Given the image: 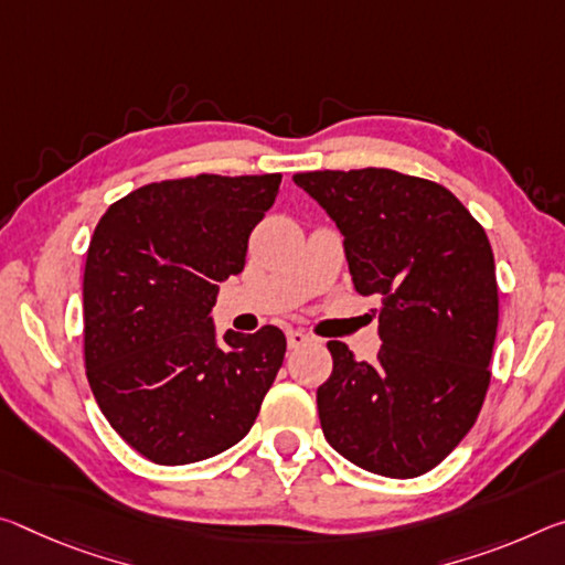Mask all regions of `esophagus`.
I'll return each mask as SVG.
<instances>
[{"label":"esophagus","mask_w":565,"mask_h":565,"mask_svg":"<svg viewBox=\"0 0 565 565\" xmlns=\"http://www.w3.org/2000/svg\"><path fill=\"white\" fill-rule=\"evenodd\" d=\"M309 334H303V331H299V329H289L286 331V342H289V347L291 349H297V347H301V344H307L309 342Z\"/></svg>","instance_id":"esophagus-1"}]
</instances>
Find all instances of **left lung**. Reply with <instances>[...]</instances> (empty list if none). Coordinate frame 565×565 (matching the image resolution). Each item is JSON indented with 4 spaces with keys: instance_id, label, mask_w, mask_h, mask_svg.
<instances>
[{
    "instance_id": "1",
    "label": "left lung",
    "mask_w": 565,
    "mask_h": 565,
    "mask_svg": "<svg viewBox=\"0 0 565 565\" xmlns=\"http://www.w3.org/2000/svg\"><path fill=\"white\" fill-rule=\"evenodd\" d=\"M294 181L342 231L354 289L382 301L377 362L327 344L334 366L317 390L327 443L377 476H423L470 433L490 384L498 281L486 228L440 183L390 168Z\"/></svg>"
}]
</instances>
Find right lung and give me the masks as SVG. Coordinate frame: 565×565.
I'll return each mask as SVG.
<instances>
[{"mask_svg": "<svg viewBox=\"0 0 565 565\" xmlns=\"http://www.w3.org/2000/svg\"><path fill=\"white\" fill-rule=\"evenodd\" d=\"M281 173L148 183L115 201L87 248L85 372L132 450L158 465L213 458L244 440L284 362L281 329L226 331L218 281L244 271L248 236Z\"/></svg>", "mask_w": 565, "mask_h": 565, "instance_id": "1", "label": "right lung"}]
</instances>
